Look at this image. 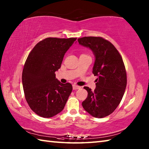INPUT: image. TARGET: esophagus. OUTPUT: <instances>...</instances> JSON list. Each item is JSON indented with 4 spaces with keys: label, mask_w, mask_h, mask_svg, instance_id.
I'll return each instance as SVG.
<instances>
[{
    "label": "esophagus",
    "mask_w": 149,
    "mask_h": 149,
    "mask_svg": "<svg viewBox=\"0 0 149 149\" xmlns=\"http://www.w3.org/2000/svg\"><path fill=\"white\" fill-rule=\"evenodd\" d=\"M81 86H77V85H73V90H79V89H81Z\"/></svg>",
    "instance_id": "obj_1"
}]
</instances>
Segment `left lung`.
<instances>
[{"label":"left lung","instance_id":"8db88e82","mask_svg":"<svg viewBox=\"0 0 149 149\" xmlns=\"http://www.w3.org/2000/svg\"><path fill=\"white\" fill-rule=\"evenodd\" d=\"M77 41L92 50L95 58L92 72L98 77L94 91L84 87L88 97L82 105L91 116L104 118L116 109L124 94L127 85L124 63L115 46L102 37L86 36Z\"/></svg>","mask_w":149,"mask_h":149}]
</instances>
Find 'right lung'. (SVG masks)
<instances>
[{"instance_id": "1", "label": "right lung", "mask_w": 149, "mask_h": 149, "mask_svg": "<svg viewBox=\"0 0 149 149\" xmlns=\"http://www.w3.org/2000/svg\"><path fill=\"white\" fill-rule=\"evenodd\" d=\"M75 38H47L34 46L22 72L25 97L31 109L40 116L50 118L64 109L72 91L70 83L56 78L63 57Z\"/></svg>"}]
</instances>
